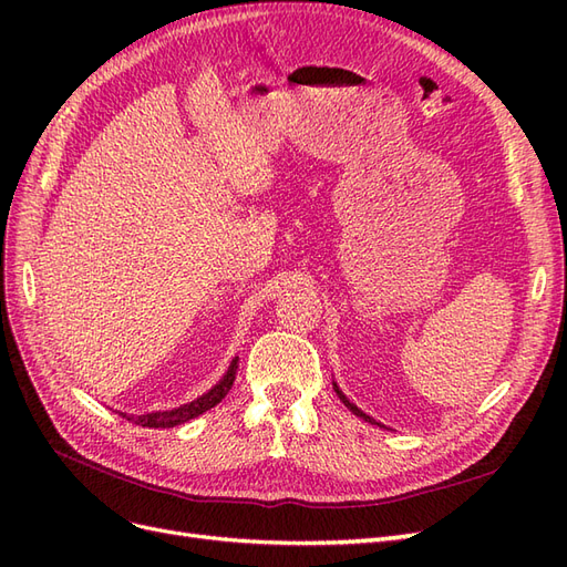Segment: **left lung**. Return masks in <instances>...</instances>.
<instances>
[{"instance_id":"obj_1","label":"left lung","mask_w":567,"mask_h":567,"mask_svg":"<svg viewBox=\"0 0 567 567\" xmlns=\"http://www.w3.org/2000/svg\"><path fill=\"white\" fill-rule=\"evenodd\" d=\"M336 392H338V398L342 400V404H346V406H348L350 411H354V414H357L359 419H364V421H369V423H375V421H373L371 416H367V414H364V411H362V409H357V406H354V404H352V402H350V400L346 398V394H342V392L338 390V385H336Z\"/></svg>"}]
</instances>
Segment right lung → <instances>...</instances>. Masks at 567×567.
<instances>
[{"label":"right lung","mask_w":567,"mask_h":567,"mask_svg":"<svg viewBox=\"0 0 567 567\" xmlns=\"http://www.w3.org/2000/svg\"><path fill=\"white\" fill-rule=\"evenodd\" d=\"M236 369H238V357L229 364V371L225 373V379H221L210 392H205L203 398L188 402V404H184L179 409L156 411V414H144V416H130V414H120V416L136 423V425H144V427H175V425H179L184 421H192L198 414H203V411L217 406L221 400L227 398V392L231 390L234 379H236Z\"/></svg>","instance_id":"add662e5"}]
</instances>
